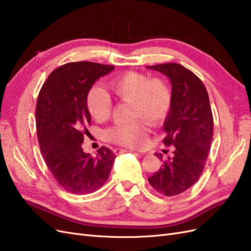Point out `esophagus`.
Wrapping results in <instances>:
<instances>
[{
  "label": "esophagus",
  "instance_id": "1",
  "mask_svg": "<svg viewBox=\"0 0 251 251\" xmlns=\"http://www.w3.org/2000/svg\"><path fill=\"white\" fill-rule=\"evenodd\" d=\"M113 151H114V154H115V155H119V154L126 153V151H127V150H126V149H120V148H116V149H114V150H113Z\"/></svg>",
  "mask_w": 251,
  "mask_h": 251
}]
</instances>
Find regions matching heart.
Returning a JSON list of instances; mask_svg holds the SVG:
<instances>
[{"label": "heart", "mask_w": 251, "mask_h": 251, "mask_svg": "<svg viewBox=\"0 0 251 251\" xmlns=\"http://www.w3.org/2000/svg\"><path fill=\"white\" fill-rule=\"evenodd\" d=\"M108 88L118 100L132 103L131 117L136 119L131 124L117 125L109 128L108 139L119 146L144 147L150 132L146 121L151 126H160L171 112L173 94L169 83L161 77H150L146 73L127 71L111 78ZM86 103L91 116L98 123L110 118L113 100L102 88H91Z\"/></svg>", "instance_id": "obj_1"}]
</instances>
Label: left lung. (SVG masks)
I'll return each instance as SVG.
<instances>
[{"label":"left lung","mask_w":251,"mask_h":251,"mask_svg":"<svg viewBox=\"0 0 251 251\" xmlns=\"http://www.w3.org/2000/svg\"><path fill=\"white\" fill-rule=\"evenodd\" d=\"M172 82L173 103L163 130L164 146H173V156L163 159L160 169L148 178L154 189L166 197L187 191L199 180L207 161L214 135V118L208 93L202 80L176 63L149 66Z\"/></svg>","instance_id":"left-lung-1"}]
</instances>
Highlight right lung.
Here are the masks:
<instances>
[{
  "label": "right lung",
  "instance_id": "right-lung-1",
  "mask_svg": "<svg viewBox=\"0 0 251 251\" xmlns=\"http://www.w3.org/2000/svg\"><path fill=\"white\" fill-rule=\"evenodd\" d=\"M114 68L92 62L65 64L50 73L37 96L35 124L43 158L58 185L71 194L100 189L116 158L107 147L98 149L95 157L81 148L91 125L88 91Z\"/></svg>",
  "mask_w": 251,
  "mask_h": 251
}]
</instances>
